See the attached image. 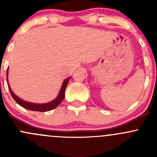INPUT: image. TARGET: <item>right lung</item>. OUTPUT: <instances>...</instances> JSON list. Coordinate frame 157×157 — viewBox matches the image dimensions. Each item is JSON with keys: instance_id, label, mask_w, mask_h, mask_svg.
I'll use <instances>...</instances> for the list:
<instances>
[{"instance_id": "right-lung-1", "label": "right lung", "mask_w": 157, "mask_h": 157, "mask_svg": "<svg viewBox=\"0 0 157 157\" xmlns=\"http://www.w3.org/2000/svg\"><path fill=\"white\" fill-rule=\"evenodd\" d=\"M8 71L9 69L7 68V85H8V88H9V91H10L11 96L13 98L14 100L20 105V106L23 107V108L29 109V110L31 111H37V112H48V111L52 110V109H55L64 99V93H65V90L66 87H67V83H68L70 78L71 77H67V79L63 81L62 84H61V87L60 89L59 93H58V96L55 98L54 100L51 101L49 102H46V103H35V102H27V101H25L23 99H20V97L17 96L11 90L10 85H9V82H8Z\"/></svg>"}]
</instances>
